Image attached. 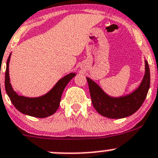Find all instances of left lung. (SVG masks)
<instances>
[{"label":"left lung","instance_id":"left-lung-1","mask_svg":"<svg viewBox=\"0 0 158 158\" xmlns=\"http://www.w3.org/2000/svg\"><path fill=\"white\" fill-rule=\"evenodd\" d=\"M145 72L138 87L133 92L119 97L110 96L90 78L88 81L92 102L95 110L109 118H123L136 112L145 100L150 88V69L147 60H144Z\"/></svg>","mask_w":158,"mask_h":158}]
</instances>
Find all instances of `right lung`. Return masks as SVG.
Segmentation results:
<instances>
[{
  "instance_id": "obj_1",
  "label": "right lung",
  "mask_w": 158,
  "mask_h": 158,
  "mask_svg": "<svg viewBox=\"0 0 158 158\" xmlns=\"http://www.w3.org/2000/svg\"><path fill=\"white\" fill-rule=\"evenodd\" d=\"M11 53L7 61L5 72V90L14 107L20 112L27 115L36 118H47L56 111L60 106L62 94L65 87L76 76L75 73H71L60 79L56 85L47 93L39 97H26L17 95L10 84L9 76V63Z\"/></svg>"
}]
</instances>
